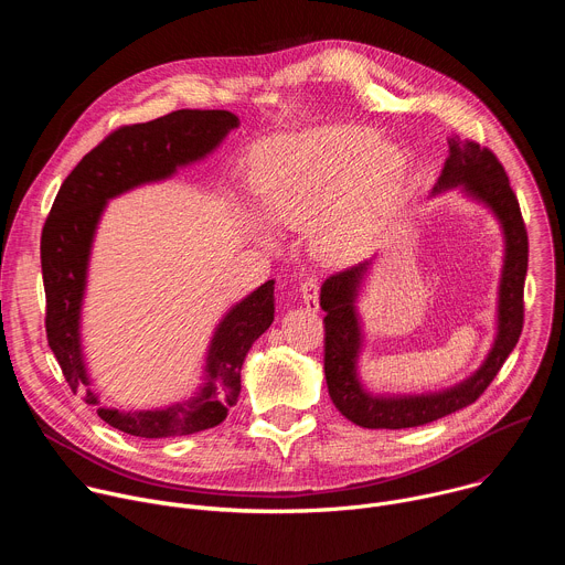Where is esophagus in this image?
<instances>
[{"label": "esophagus", "mask_w": 565, "mask_h": 565, "mask_svg": "<svg viewBox=\"0 0 565 565\" xmlns=\"http://www.w3.org/2000/svg\"><path fill=\"white\" fill-rule=\"evenodd\" d=\"M299 297L306 310H317L319 308V281L315 277H308L299 284Z\"/></svg>", "instance_id": "1"}]
</instances>
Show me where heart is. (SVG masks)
<instances>
[{
  "instance_id": "obj_1",
  "label": "heart",
  "mask_w": 565,
  "mask_h": 565,
  "mask_svg": "<svg viewBox=\"0 0 565 565\" xmlns=\"http://www.w3.org/2000/svg\"><path fill=\"white\" fill-rule=\"evenodd\" d=\"M373 140L369 127L338 122L266 142L250 174L257 212L277 227H310L321 255L347 257L371 232L384 190L402 166L395 145ZM241 216L257 238L273 244L263 217L246 210Z\"/></svg>"
}]
</instances>
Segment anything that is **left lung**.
Returning <instances> with one entry per match:
<instances>
[{
  "instance_id": "left-lung-1",
  "label": "left lung",
  "mask_w": 565,
  "mask_h": 565,
  "mask_svg": "<svg viewBox=\"0 0 565 565\" xmlns=\"http://www.w3.org/2000/svg\"><path fill=\"white\" fill-rule=\"evenodd\" d=\"M449 156L429 199L456 190L467 201L486 207L503 234V266L497 290L494 342L480 366L460 382L423 393H377L360 375V360L366 347L360 295L377 259L333 275L319 292V306L327 312L324 375L329 395L342 416L366 429H407L434 423L469 407L490 386L508 355L514 351L523 329V284L527 273V232L519 201L497 156L471 140L449 136Z\"/></svg>"
}]
</instances>
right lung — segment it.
Returning a JSON list of instances; mask_svg holds the SVG:
<instances>
[{"mask_svg":"<svg viewBox=\"0 0 565 565\" xmlns=\"http://www.w3.org/2000/svg\"><path fill=\"white\" fill-rule=\"evenodd\" d=\"M241 120L225 109H179L122 127L92 149L62 183L42 230L46 338L57 364L89 407L138 438H174L216 427L241 393V369L275 319V281L232 303L212 331L201 384L168 407L118 409L100 402L83 342V308L96 234L109 201L142 185L163 183L214 153Z\"/></svg>","mask_w":565,"mask_h":565,"instance_id":"obj_1","label":"right lung"}]
</instances>
